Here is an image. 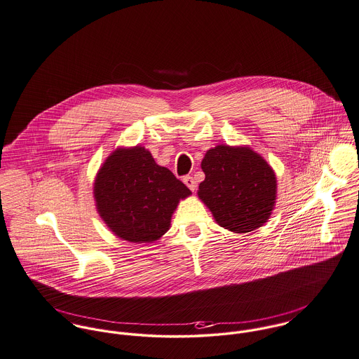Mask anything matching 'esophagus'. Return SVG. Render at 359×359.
Masks as SVG:
<instances>
[{"label": "esophagus", "instance_id": "obj_1", "mask_svg": "<svg viewBox=\"0 0 359 359\" xmlns=\"http://www.w3.org/2000/svg\"><path fill=\"white\" fill-rule=\"evenodd\" d=\"M184 184H185L191 191H194V189H196V181L193 180V177H189V175L184 177Z\"/></svg>", "mask_w": 359, "mask_h": 359}]
</instances>
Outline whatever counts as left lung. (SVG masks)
<instances>
[{
	"instance_id": "8db88e82",
	"label": "left lung",
	"mask_w": 359,
	"mask_h": 359,
	"mask_svg": "<svg viewBox=\"0 0 359 359\" xmlns=\"http://www.w3.org/2000/svg\"><path fill=\"white\" fill-rule=\"evenodd\" d=\"M201 168L205 180L198 197L216 223L233 233H249L269 219L276 200V175L262 155L249 147L216 145Z\"/></svg>"
}]
</instances>
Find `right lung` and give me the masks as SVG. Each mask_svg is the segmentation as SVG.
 I'll return each mask as SVG.
<instances>
[{"label":"right lung","instance_id":"right-lung-1","mask_svg":"<svg viewBox=\"0 0 359 359\" xmlns=\"http://www.w3.org/2000/svg\"><path fill=\"white\" fill-rule=\"evenodd\" d=\"M191 191L144 147L117 148L94 182L96 210L118 238L144 243L161 238L181 198Z\"/></svg>","mask_w":359,"mask_h":359}]
</instances>
